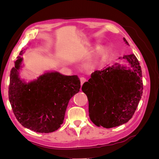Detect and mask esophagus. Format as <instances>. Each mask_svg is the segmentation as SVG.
Masks as SVG:
<instances>
[{"label":"esophagus","instance_id":"1","mask_svg":"<svg viewBox=\"0 0 159 159\" xmlns=\"http://www.w3.org/2000/svg\"><path fill=\"white\" fill-rule=\"evenodd\" d=\"M85 81H86V79L85 78H84V77H81V78H80V82H81V85H82L84 84V83L85 82Z\"/></svg>","mask_w":159,"mask_h":159}]
</instances>
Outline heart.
Returning a JSON list of instances; mask_svg holds the SVG:
<instances>
[{"label":"heart","mask_w":159,"mask_h":159,"mask_svg":"<svg viewBox=\"0 0 159 159\" xmlns=\"http://www.w3.org/2000/svg\"><path fill=\"white\" fill-rule=\"evenodd\" d=\"M108 58V52L106 49H99L95 52L93 58L91 59V63L93 66H102Z\"/></svg>","instance_id":"1"}]
</instances>
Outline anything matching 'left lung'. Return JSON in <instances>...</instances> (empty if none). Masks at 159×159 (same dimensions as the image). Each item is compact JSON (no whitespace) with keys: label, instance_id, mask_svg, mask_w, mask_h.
<instances>
[{"label":"left lung","instance_id":"obj_1","mask_svg":"<svg viewBox=\"0 0 159 159\" xmlns=\"http://www.w3.org/2000/svg\"><path fill=\"white\" fill-rule=\"evenodd\" d=\"M123 40L129 46L125 38ZM126 60L129 67L118 63L91 74L81 89L89 102V116L96 126L112 128L131 119L143 94L142 71L134 54Z\"/></svg>","mask_w":159,"mask_h":159}]
</instances>
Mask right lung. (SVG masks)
I'll return each mask as SVG.
<instances>
[{"mask_svg": "<svg viewBox=\"0 0 159 159\" xmlns=\"http://www.w3.org/2000/svg\"><path fill=\"white\" fill-rule=\"evenodd\" d=\"M24 53L25 50L20 56ZM23 66V57L18 56L11 71L8 98L14 114L23 127L32 131L54 132L64 122L70 99L80 91V80L78 75L54 71L27 82L20 75Z\"/></svg>", "mask_w": 159, "mask_h": 159, "instance_id": "1", "label": "right lung"}]
</instances>
